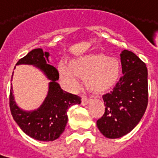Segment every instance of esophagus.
I'll return each mask as SVG.
<instances>
[{
	"label": "esophagus",
	"instance_id": "obj_1",
	"mask_svg": "<svg viewBox=\"0 0 158 158\" xmlns=\"http://www.w3.org/2000/svg\"><path fill=\"white\" fill-rule=\"evenodd\" d=\"M91 100L88 98V97H86V96H82V101H81V104H82L83 106H85L87 104H89V102H90Z\"/></svg>",
	"mask_w": 158,
	"mask_h": 158
}]
</instances>
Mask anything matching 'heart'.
<instances>
[{"instance_id":"b5f03b06","label":"heart","mask_w":158,"mask_h":158,"mask_svg":"<svg viewBox=\"0 0 158 158\" xmlns=\"http://www.w3.org/2000/svg\"><path fill=\"white\" fill-rule=\"evenodd\" d=\"M61 79L71 89L79 87V78H85L86 86L95 93H104L118 82L121 73L120 63L114 57L103 54H86L73 58L69 64L60 62Z\"/></svg>"}]
</instances>
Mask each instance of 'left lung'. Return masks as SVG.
Instances as JSON below:
<instances>
[{"label": "left lung", "instance_id": "obj_1", "mask_svg": "<svg viewBox=\"0 0 158 158\" xmlns=\"http://www.w3.org/2000/svg\"><path fill=\"white\" fill-rule=\"evenodd\" d=\"M123 75L113 91L102 96L105 113L97 120L100 132L109 139H118L135 129L146 112L148 82L146 64L128 50L120 54Z\"/></svg>", "mask_w": 158, "mask_h": 158}]
</instances>
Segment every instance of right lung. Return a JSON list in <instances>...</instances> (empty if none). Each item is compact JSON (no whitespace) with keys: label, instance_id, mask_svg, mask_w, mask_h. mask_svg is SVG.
Listing matches in <instances>:
<instances>
[{"label":"right lung","instance_id":"right-lung-1","mask_svg":"<svg viewBox=\"0 0 158 158\" xmlns=\"http://www.w3.org/2000/svg\"><path fill=\"white\" fill-rule=\"evenodd\" d=\"M49 56V52H44L40 48L34 49L16 64L34 66L50 80L47 95L37 109L25 111L20 108L15 102L12 86L10 89V109L13 119L27 135L40 141L58 139L68 123V109L73 105L81 103L79 96L66 92L61 88L57 83L58 71L48 64Z\"/></svg>","mask_w":158,"mask_h":158}]
</instances>
